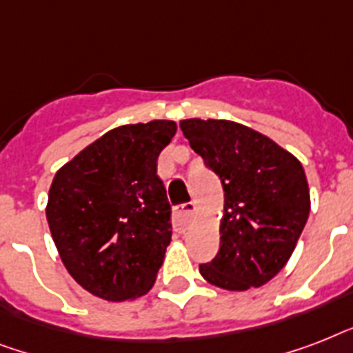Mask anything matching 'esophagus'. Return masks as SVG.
<instances>
[{"label": "esophagus", "mask_w": 353, "mask_h": 353, "mask_svg": "<svg viewBox=\"0 0 353 353\" xmlns=\"http://www.w3.org/2000/svg\"><path fill=\"white\" fill-rule=\"evenodd\" d=\"M194 210H196V205L192 201H188V203H183L181 207H177L174 210V225L179 232L187 231L188 223H190V218H192Z\"/></svg>", "instance_id": "1"}]
</instances>
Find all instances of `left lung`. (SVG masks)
<instances>
[{
  "label": "left lung",
  "mask_w": 353,
  "mask_h": 353,
  "mask_svg": "<svg viewBox=\"0 0 353 353\" xmlns=\"http://www.w3.org/2000/svg\"><path fill=\"white\" fill-rule=\"evenodd\" d=\"M190 148L220 177V251L199 273L221 290L245 291L273 279L290 260L310 214V190L296 157L232 121L179 122Z\"/></svg>",
  "instance_id": "8db88e82"
}]
</instances>
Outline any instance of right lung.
<instances>
[{"instance_id": "1", "label": "right lung", "mask_w": 353, "mask_h": 353, "mask_svg": "<svg viewBox=\"0 0 353 353\" xmlns=\"http://www.w3.org/2000/svg\"><path fill=\"white\" fill-rule=\"evenodd\" d=\"M174 121L113 128L57 172L47 221L63 265L85 291L121 302L154 285L172 240L157 157Z\"/></svg>"}]
</instances>
